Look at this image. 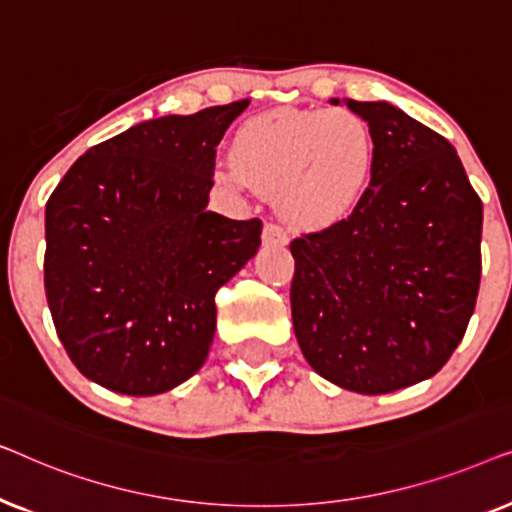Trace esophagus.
Listing matches in <instances>:
<instances>
[{
	"instance_id": "obj_1",
	"label": "esophagus",
	"mask_w": 512,
	"mask_h": 512,
	"mask_svg": "<svg viewBox=\"0 0 512 512\" xmlns=\"http://www.w3.org/2000/svg\"><path fill=\"white\" fill-rule=\"evenodd\" d=\"M286 242H289V235H286L284 228H279L277 223H265L263 244H270V247H284Z\"/></svg>"
}]
</instances>
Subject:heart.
Wrapping results in <instances>:
<instances>
[{
  "mask_svg": "<svg viewBox=\"0 0 512 512\" xmlns=\"http://www.w3.org/2000/svg\"><path fill=\"white\" fill-rule=\"evenodd\" d=\"M377 142L349 109H275L244 121L216 179L237 191L275 193L286 219L328 226L359 205L373 181Z\"/></svg>",
  "mask_w": 512,
  "mask_h": 512,
  "instance_id": "heart-1",
  "label": "heart"
}]
</instances>
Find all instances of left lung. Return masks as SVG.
Here are the masks:
<instances>
[{
    "mask_svg": "<svg viewBox=\"0 0 512 512\" xmlns=\"http://www.w3.org/2000/svg\"><path fill=\"white\" fill-rule=\"evenodd\" d=\"M345 104L375 135L373 181L347 219L291 242V317L321 377L375 396L433 377L464 338L482 202L443 135L389 102Z\"/></svg>",
    "mask_w": 512,
    "mask_h": 512,
    "instance_id": "left-lung-1",
    "label": "left lung"
}]
</instances>
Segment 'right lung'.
Segmentation results:
<instances>
[{"label":"right lung","instance_id":"right-lung-1","mask_svg":"<svg viewBox=\"0 0 512 512\" xmlns=\"http://www.w3.org/2000/svg\"><path fill=\"white\" fill-rule=\"evenodd\" d=\"M249 100L163 116L93 146L46 202V298L88 380L156 396L205 363L214 296L261 247V219L207 212L216 146Z\"/></svg>","mask_w":512,"mask_h":512}]
</instances>
